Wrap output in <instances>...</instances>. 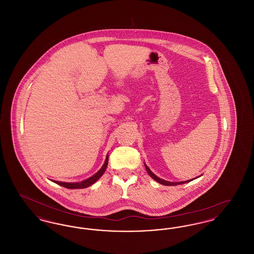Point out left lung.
Segmentation results:
<instances>
[{
	"instance_id": "1",
	"label": "left lung",
	"mask_w": 254,
	"mask_h": 254,
	"mask_svg": "<svg viewBox=\"0 0 254 254\" xmlns=\"http://www.w3.org/2000/svg\"><path fill=\"white\" fill-rule=\"evenodd\" d=\"M145 168L146 169V171H147V173L149 174V176L151 177V178H153L155 181L158 182L159 184H161V185H165V186H177V185H182V184H185V183H189V182L192 181L194 179H196V178H198V177H200V176H198V177H196V178H193V179H190V180H187V181H182V182H169L166 181V180H163V179H161V178H159L158 176H156L150 169L149 168L145 165Z\"/></svg>"
}]
</instances>
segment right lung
<instances>
[{"instance_id":"add662e5","label":"right lung","mask_w":254,"mask_h":254,"mask_svg":"<svg viewBox=\"0 0 254 254\" xmlns=\"http://www.w3.org/2000/svg\"><path fill=\"white\" fill-rule=\"evenodd\" d=\"M108 164H109V154H107L106 161H105L103 167L99 169L94 175H92L91 177L85 179L84 181L75 182V183L53 181V180H51V181L54 182L55 184H57V185H59V186H62V187H64V188H66V189H71V190H74V189H85V188H88L89 186L93 185L95 182L98 181V180L102 177V175L105 173V171H106V169H107Z\"/></svg>"}]
</instances>
